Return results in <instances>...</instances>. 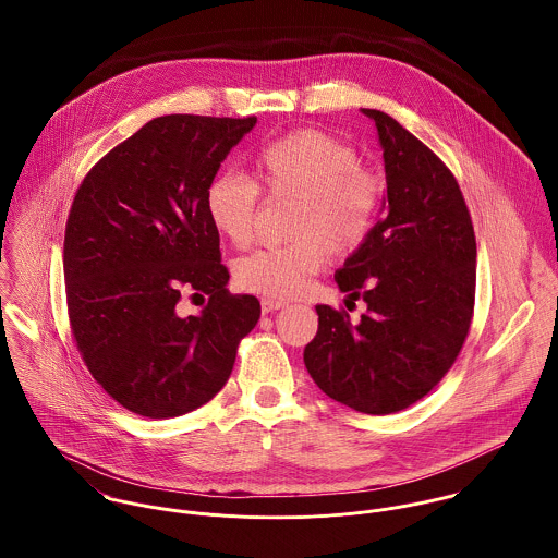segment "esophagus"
<instances>
[{"mask_svg": "<svg viewBox=\"0 0 558 558\" xmlns=\"http://www.w3.org/2000/svg\"><path fill=\"white\" fill-rule=\"evenodd\" d=\"M286 303L283 301H275V299H262V312L264 314H270V312H277V310H283Z\"/></svg>", "mask_w": 558, "mask_h": 558, "instance_id": "obj_1", "label": "esophagus"}]
</instances>
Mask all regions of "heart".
I'll use <instances>...</instances> for the list:
<instances>
[{
  "label": "heart",
  "instance_id": "1",
  "mask_svg": "<svg viewBox=\"0 0 558 558\" xmlns=\"http://www.w3.org/2000/svg\"><path fill=\"white\" fill-rule=\"evenodd\" d=\"M253 171L268 195L299 202L290 226L294 242L240 259L236 279L244 290L268 299H299L322 268L324 248L348 255L367 240L385 195L383 178L361 165L352 146L314 129L264 146ZM257 195V186L242 175H215L206 189V215L215 232L244 246L253 234Z\"/></svg>",
  "mask_w": 558,
  "mask_h": 558
}]
</instances>
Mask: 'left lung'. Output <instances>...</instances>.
Segmentation results:
<instances>
[{
	"instance_id": "8db88e82",
	"label": "left lung",
	"mask_w": 558,
	"mask_h": 558,
	"mask_svg": "<svg viewBox=\"0 0 558 558\" xmlns=\"http://www.w3.org/2000/svg\"><path fill=\"white\" fill-rule=\"evenodd\" d=\"M385 159L383 219L335 270L367 314L316 305L318 332L305 367L319 389L359 412L391 414L427 396L449 372L471 328L477 242L462 191L425 144L378 109Z\"/></svg>"
}]
</instances>
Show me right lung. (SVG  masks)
I'll use <instances>...</instances> for the list:
<instances>
[{
  "mask_svg": "<svg viewBox=\"0 0 558 558\" xmlns=\"http://www.w3.org/2000/svg\"><path fill=\"white\" fill-rule=\"evenodd\" d=\"M257 118L160 116L85 175L64 239L71 326L94 380L126 410L169 418L215 398L259 301L230 294L206 189ZM182 289L209 305L184 319Z\"/></svg>",
  "mask_w": 558,
  "mask_h": 558,
  "instance_id": "add662e5",
  "label": "right lung"
}]
</instances>
